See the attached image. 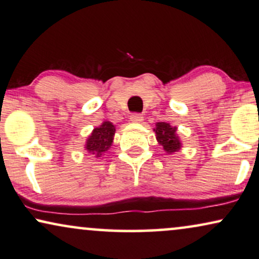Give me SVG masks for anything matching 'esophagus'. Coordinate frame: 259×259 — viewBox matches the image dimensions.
Returning <instances> with one entry per match:
<instances>
[{
  "mask_svg": "<svg viewBox=\"0 0 259 259\" xmlns=\"http://www.w3.org/2000/svg\"><path fill=\"white\" fill-rule=\"evenodd\" d=\"M129 119L133 123H141L143 120V116L140 115V113H133V115H130Z\"/></svg>",
  "mask_w": 259,
  "mask_h": 259,
  "instance_id": "esophagus-1",
  "label": "esophagus"
}]
</instances>
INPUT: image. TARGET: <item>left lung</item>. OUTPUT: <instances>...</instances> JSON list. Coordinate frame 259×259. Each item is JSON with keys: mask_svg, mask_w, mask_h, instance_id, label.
Returning a JSON list of instances; mask_svg holds the SVG:
<instances>
[{"mask_svg": "<svg viewBox=\"0 0 259 259\" xmlns=\"http://www.w3.org/2000/svg\"><path fill=\"white\" fill-rule=\"evenodd\" d=\"M178 127L171 126L169 123L157 122L155 124L154 132L156 134V140L167 154H174L181 149L182 143L177 133Z\"/></svg>", "mask_w": 259, "mask_h": 259, "instance_id": "1", "label": "left lung"}]
</instances>
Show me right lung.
<instances>
[{
  "label": "right lung",
  "mask_w": 259,
  "mask_h": 259,
  "mask_svg": "<svg viewBox=\"0 0 259 259\" xmlns=\"http://www.w3.org/2000/svg\"><path fill=\"white\" fill-rule=\"evenodd\" d=\"M116 126L109 120H104L101 125L92 130L91 135L85 142V150L95 157H102L112 146Z\"/></svg>",
  "instance_id": "add662e5"
}]
</instances>
